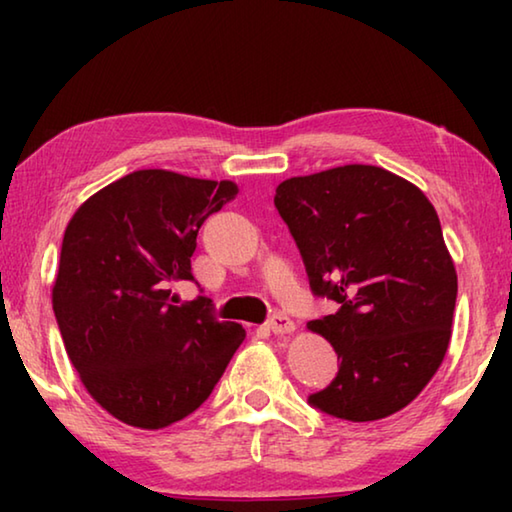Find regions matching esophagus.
<instances>
[{
    "label": "esophagus",
    "instance_id": "obj_1",
    "mask_svg": "<svg viewBox=\"0 0 512 512\" xmlns=\"http://www.w3.org/2000/svg\"><path fill=\"white\" fill-rule=\"evenodd\" d=\"M268 329L275 336H284V334H293L296 332V325H293V320L284 314H275L271 320H268Z\"/></svg>",
    "mask_w": 512,
    "mask_h": 512
}]
</instances>
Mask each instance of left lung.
<instances>
[{"mask_svg":"<svg viewBox=\"0 0 512 512\" xmlns=\"http://www.w3.org/2000/svg\"><path fill=\"white\" fill-rule=\"evenodd\" d=\"M275 207L311 291L339 305L307 325L341 359L339 375L309 402L350 422L402 411L452 339L458 280L429 198L391 171L345 164L284 180Z\"/></svg>","mask_w":512,"mask_h":512,"instance_id":"8db88e82","label":"left lung"}]
</instances>
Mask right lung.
<instances>
[{
    "mask_svg": "<svg viewBox=\"0 0 512 512\" xmlns=\"http://www.w3.org/2000/svg\"><path fill=\"white\" fill-rule=\"evenodd\" d=\"M239 194L232 180L140 169L92 194L69 219L51 305L92 400L137 429L187 418L214 391L246 329L176 305L194 280L196 235Z\"/></svg>",
    "mask_w": 512,
    "mask_h": 512,
    "instance_id": "1",
    "label": "right lung"
}]
</instances>
